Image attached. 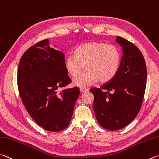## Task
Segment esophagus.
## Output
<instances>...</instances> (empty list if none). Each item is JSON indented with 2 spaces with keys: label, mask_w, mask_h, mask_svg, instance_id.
I'll return each instance as SVG.
<instances>
[{
  "label": "esophagus",
  "mask_w": 159,
  "mask_h": 159,
  "mask_svg": "<svg viewBox=\"0 0 159 159\" xmlns=\"http://www.w3.org/2000/svg\"><path fill=\"white\" fill-rule=\"evenodd\" d=\"M89 91V89L87 88H80V92H82V93H85V92H88Z\"/></svg>",
  "instance_id": "esophagus-1"
}]
</instances>
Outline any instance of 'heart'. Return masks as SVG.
Returning a JSON list of instances; mask_svg holds the SVG:
<instances>
[{"instance_id": "heart-1", "label": "heart", "mask_w": 159, "mask_h": 159, "mask_svg": "<svg viewBox=\"0 0 159 159\" xmlns=\"http://www.w3.org/2000/svg\"><path fill=\"white\" fill-rule=\"evenodd\" d=\"M120 62V51L115 46L92 42L80 44L75 49L74 56L66 57L65 67L74 78L79 76L85 67L87 70L73 84L86 88L98 80L100 83L111 80L119 70Z\"/></svg>"}]
</instances>
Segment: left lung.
Wrapping results in <instances>:
<instances>
[{"label":"left lung","mask_w":159,"mask_h":159,"mask_svg":"<svg viewBox=\"0 0 159 159\" xmlns=\"http://www.w3.org/2000/svg\"><path fill=\"white\" fill-rule=\"evenodd\" d=\"M116 42L123 56L117 74L101 88H92L93 107L99 125L115 131L129 125L140 111L147 83L145 59L138 48L121 37Z\"/></svg>","instance_id":"left-lung-1"}]
</instances>
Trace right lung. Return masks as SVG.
<instances>
[{"instance_id":"right-lung-1","label":"right lung","mask_w":159,"mask_h":159,"mask_svg":"<svg viewBox=\"0 0 159 159\" xmlns=\"http://www.w3.org/2000/svg\"><path fill=\"white\" fill-rule=\"evenodd\" d=\"M48 39L30 47L20 60L17 84L23 103L30 117L47 131L67 128L80 94L65 67V54L51 48Z\"/></svg>"}]
</instances>
